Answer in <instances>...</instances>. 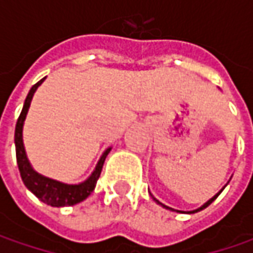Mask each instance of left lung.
<instances>
[{
  "label": "left lung",
  "instance_id": "left-lung-1",
  "mask_svg": "<svg viewBox=\"0 0 253 253\" xmlns=\"http://www.w3.org/2000/svg\"><path fill=\"white\" fill-rule=\"evenodd\" d=\"M225 189V186H224V187H222V190ZM222 190H219L218 193H217V194H215V196H214V197H212V199H210L209 201H207V203H206V204H203V206H201V207H200V209H197V210H193V211H189V214H193V212H197V211H201V210H204L206 209V207H209L210 204H211V203H212V201H214V200L217 199V197H218L219 196V193H221V191H222ZM153 200H155V201H156V203H158V204H161L162 207H165V209H169V210H173V209H170V207H166V206H165V204H162V203H159V201H158V200L155 199V197H153ZM177 212H180V211H177Z\"/></svg>",
  "mask_w": 253,
  "mask_h": 253
}]
</instances>
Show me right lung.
Returning <instances> with one entry per match:
<instances>
[{
	"label": "right lung",
	"mask_w": 253,
	"mask_h": 253,
	"mask_svg": "<svg viewBox=\"0 0 253 253\" xmlns=\"http://www.w3.org/2000/svg\"><path fill=\"white\" fill-rule=\"evenodd\" d=\"M44 79L35 84L34 87L29 90L26 100H25L24 108L21 111V115L16 121L15 126V151H16V163H18V169L21 173V177L24 184L31 190L35 196L41 201H43L44 204L52 206V207H67V206H74L80 201L85 200L92 193V190L95 189L97 180L100 177L102 170V165L105 162L107 155L110 153L111 148H108L107 151L102 153L100 161L97 163L95 169L91 173V176L88 179L80 183V184H66L57 180L44 177L42 174H39L38 171H35L31 166V163L26 158V152L24 148V141H22V128H24L25 118L29 110V105L32 101L36 88L42 84Z\"/></svg>",
	"instance_id": "obj_1"
}]
</instances>
